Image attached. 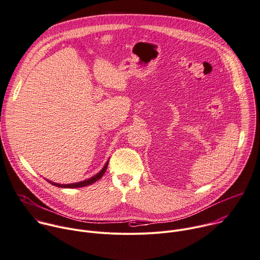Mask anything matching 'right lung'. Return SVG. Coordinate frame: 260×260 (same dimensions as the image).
Returning a JSON list of instances; mask_svg holds the SVG:
<instances>
[{
    "instance_id": "right-lung-1",
    "label": "right lung",
    "mask_w": 260,
    "mask_h": 260,
    "mask_svg": "<svg viewBox=\"0 0 260 260\" xmlns=\"http://www.w3.org/2000/svg\"><path fill=\"white\" fill-rule=\"evenodd\" d=\"M107 166H108V161H107V163L105 164V166L103 167V169L99 172L98 175H96V176H94L93 178H91V179H89V180H86V181H83V182H80V183H75V184H69V185H60V184H56V183H52V182H49V183H51L52 185H54V186H57V187H60V188H80V187H85V186H89V185H91V184H93V183H95V182H97L98 180H100L102 177H103V175L105 174V171H106V169H107Z\"/></svg>"
}]
</instances>
